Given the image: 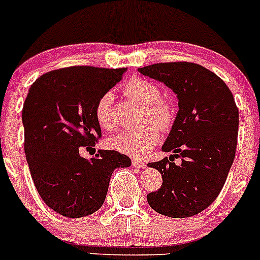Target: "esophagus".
<instances>
[{"label": "esophagus", "instance_id": "1", "mask_svg": "<svg viewBox=\"0 0 260 260\" xmlns=\"http://www.w3.org/2000/svg\"><path fill=\"white\" fill-rule=\"evenodd\" d=\"M132 165L135 166V168H138V169H145L146 168V164L143 162L142 160H140V158H133Z\"/></svg>", "mask_w": 260, "mask_h": 260}]
</instances>
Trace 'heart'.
Here are the masks:
<instances>
[{
  "label": "heart",
  "instance_id": "1",
  "mask_svg": "<svg viewBox=\"0 0 260 260\" xmlns=\"http://www.w3.org/2000/svg\"><path fill=\"white\" fill-rule=\"evenodd\" d=\"M123 92L136 102L147 107L148 118L157 123L160 127H168L171 124L175 112L173 105L161 100V91L157 85L141 77L131 79L123 86ZM113 95L107 92L98 100L95 107V118L98 124L104 129H109L114 124L113 117ZM160 138V131L155 124L143 128L123 129L109 138L108 145L113 150L127 153L131 156L146 155Z\"/></svg>",
  "mask_w": 260,
  "mask_h": 260
}]
</instances>
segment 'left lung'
Here are the masks:
<instances>
[{"instance_id": "left-lung-1", "label": "left lung", "mask_w": 260, "mask_h": 260, "mask_svg": "<svg viewBox=\"0 0 260 260\" xmlns=\"http://www.w3.org/2000/svg\"><path fill=\"white\" fill-rule=\"evenodd\" d=\"M138 72L173 90L179 110L161 150L170 157L147 164L162 185L147 194L156 212L173 218L197 215L217 198L234 162L239 110L230 89L216 74L189 62L156 63ZM174 157H181L175 166Z\"/></svg>"}]
</instances>
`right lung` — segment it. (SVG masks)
Wrapping results in <instances>:
<instances>
[{"mask_svg":"<svg viewBox=\"0 0 260 260\" xmlns=\"http://www.w3.org/2000/svg\"><path fill=\"white\" fill-rule=\"evenodd\" d=\"M125 71L67 67L42 75L30 86L22 108L27 165L45 205L64 217L96 212L113 171L131 166V158L114 150H99L91 158L80 156L81 147L91 148L102 137L98 100Z\"/></svg>","mask_w":260,"mask_h":260,"instance_id":"right-lung-1","label":"right lung"}]
</instances>
